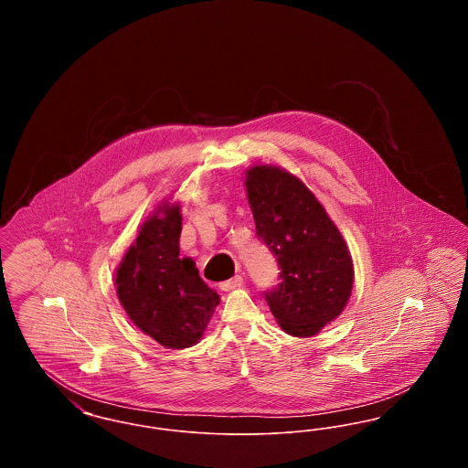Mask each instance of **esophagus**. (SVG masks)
<instances>
[{"mask_svg": "<svg viewBox=\"0 0 468 468\" xmlns=\"http://www.w3.org/2000/svg\"><path fill=\"white\" fill-rule=\"evenodd\" d=\"M244 284V277L242 275H235L233 279H229V281H224L219 284V288L223 291H231L237 290V288H240Z\"/></svg>", "mask_w": 468, "mask_h": 468, "instance_id": "1", "label": "esophagus"}]
</instances>
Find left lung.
<instances>
[{
    "label": "left lung",
    "instance_id": "8db88e82",
    "mask_svg": "<svg viewBox=\"0 0 468 468\" xmlns=\"http://www.w3.org/2000/svg\"><path fill=\"white\" fill-rule=\"evenodd\" d=\"M256 235L277 258L279 282L265 291L277 323L312 336L344 311L353 261L340 231L300 178L277 166H254L245 178Z\"/></svg>",
    "mask_w": 468,
    "mask_h": 468
}]
</instances>
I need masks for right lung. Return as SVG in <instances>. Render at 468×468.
Returning a JSON list of instances; mask_svg holds the SVG:
<instances>
[{"instance_id":"obj_1","label":"right lung","mask_w":468,"mask_h":468,"mask_svg":"<svg viewBox=\"0 0 468 468\" xmlns=\"http://www.w3.org/2000/svg\"><path fill=\"white\" fill-rule=\"evenodd\" d=\"M163 218L147 219L117 268L115 286L130 319L170 349L191 347L219 303V294L198 275L195 261L178 258L182 218L163 205Z\"/></svg>"}]
</instances>
